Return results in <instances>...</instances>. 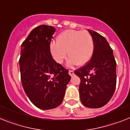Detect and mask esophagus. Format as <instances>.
<instances>
[{
  "mask_svg": "<svg viewBox=\"0 0 130 130\" xmlns=\"http://www.w3.org/2000/svg\"><path fill=\"white\" fill-rule=\"evenodd\" d=\"M69 73L71 76H73L74 75V71L73 70H69Z\"/></svg>",
  "mask_w": 130,
  "mask_h": 130,
  "instance_id": "obj_1",
  "label": "esophagus"
}]
</instances>
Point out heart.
<instances>
[{"mask_svg":"<svg viewBox=\"0 0 130 130\" xmlns=\"http://www.w3.org/2000/svg\"><path fill=\"white\" fill-rule=\"evenodd\" d=\"M94 48L93 38L85 30H65L59 35L56 42L50 45V51L57 63H63L68 53L69 65H85L92 57Z\"/></svg>","mask_w":130,"mask_h":130,"instance_id":"1","label":"heart"}]
</instances>
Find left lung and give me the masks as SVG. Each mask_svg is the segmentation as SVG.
I'll list each match as a JSON object with an SVG mask.
<instances>
[{
    "mask_svg": "<svg viewBox=\"0 0 130 130\" xmlns=\"http://www.w3.org/2000/svg\"><path fill=\"white\" fill-rule=\"evenodd\" d=\"M94 48L92 58L85 66L75 71L80 79L79 95L86 107L98 108L106 104L116 85V63L113 50L106 38L92 30Z\"/></svg>",
    "mask_w": 130,
    "mask_h": 130,
    "instance_id": "obj_1",
    "label": "left lung"
}]
</instances>
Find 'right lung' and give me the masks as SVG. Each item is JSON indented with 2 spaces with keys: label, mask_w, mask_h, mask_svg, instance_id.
<instances>
[{
  "label": "right lung",
  "mask_w": 130,
  "mask_h": 130,
  "mask_svg": "<svg viewBox=\"0 0 130 130\" xmlns=\"http://www.w3.org/2000/svg\"><path fill=\"white\" fill-rule=\"evenodd\" d=\"M53 26L41 25L23 41L19 60L22 85L28 99L38 108L50 110L63 102L69 71L57 63L50 52Z\"/></svg>",
  "instance_id": "right-lung-1"
}]
</instances>
